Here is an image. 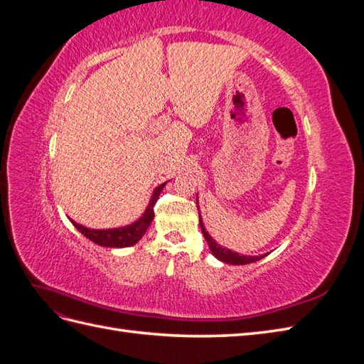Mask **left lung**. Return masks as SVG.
<instances>
[{
  "label": "left lung",
  "instance_id": "8db88e82",
  "mask_svg": "<svg viewBox=\"0 0 364 364\" xmlns=\"http://www.w3.org/2000/svg\"><path fill=\"white\" fill-rule=\"evenodd\" d=\"M199 200V199H197ZM197 209H199V205H197ZM199 223H200V229H202V234L206 240V243L209 246V250H211L213 255L220 259L222 262H226V264H232V266H243V264H250V262H255V261H259L261 258L267 257V253H262V255H258V257H247V255H240V253L237 252H232L230 249H226L223 246H220L217 241L208 234V230L205 229V225H203V220L200 217V213H199Z\"/></svg>",
  "mask_w": 364,
  "mask_h": 364
}]
</instances>
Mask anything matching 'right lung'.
Wrapping results in <instances>:
<instances>
[{"mask_svg": "<svg viewBox=\"0 0 364 364\" xmlns=\"http://www.w3.org/2000/svg\"><path fill=\"white\" fill-rule=\"evenodd\" d=\"M165 185H167V182L158 185L156 188L153 190L144 214H142L138 220H135V222L130 225L119 226V228H109V229H91V228H86L80 223L74 222L73 218H70V220L74 225V228L79 230L80 234H83L87 240L94 241V243L98 246H103V247L134 246L142 238V235L146 234V230L149 229L153 217H155V213H153V206H155L156 200L159 199V194L164 190Z\"/></svg>", "mask_w": 364, "mask_h": 364, "instance_id": "right-lung-1", "label": "right lung"}]
</instances>
